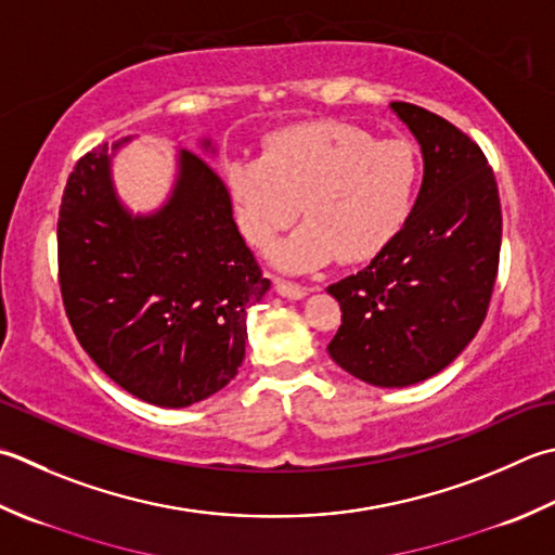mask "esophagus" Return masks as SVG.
<instances>
[{
    "mask_svg": "<svg viewBox=\"0 0 555 555\" xmlns=\"http://www.w3.org/2000/svg\"><path fill=\"white\" fill-rule=\"evenodd\" d=\"M274 284H276V293H279V296L291 298V300H300V298H306L308 293H310V288H308V286L291 284V281H284V279H276Z\"/></svg>",
    "mask_w": 555,
    "mask_h": 555,
    "instance_id": "esophagus-1",
    "label": "esophagus"
}]
</instances>
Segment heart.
I'll return each instance as SVG.
<instances>
[{"instance_id": "heart-1", "label": "heart", "mask_w": 555, "mask_h": 555, "mask_svg": "<svg viewBox=\"0 0 555 555\" xmlns=\"http://www.w3.org/2000/svg\"><path fill=\"white\" fill-rule=\"evenodd\" d=\"M225 180L241 233L259 249L298 211L308 216L271 259L284 271H312L336 257L371 259L404 231L421 158L406 139L377 141L363 127L324 119L279 132L264 156L233 158Z\"/></svg>"}]
</instances>
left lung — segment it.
Instances as JSON below:
<instances>
[{
	"label": "left lung",
	"mask_w": 555,
	"mask_h": 555,
	"mask_svg": "<svg viewBox=\"0 0 555 555\" xmlns=\"http://www.w3.org/2000/svg\"><path fill=\"white\" fill-rule=\"evenodd\" d=\"M389 107L421 146V192L404 231L327 288L341 306L327 351L367 385L409 387L448 367L479 332L503 216L493 170L469 137L418 105Z\"/></svg>",
	"instance_id": "left-lung-1"
}]
</instances>
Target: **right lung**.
<instances>
[{
    "label": "right lung",
    "instance_id": "add662e5",
    "mask_svg": "<svg viewBox=\"0 0 555 555\" xmlns=\"http://www.w3.org/2000/svg\"><path fill=\"white\" fill-rule=\"evenodd\" d=\"M132 137L76 163L57 221L60 288L76 339L129 395L163 409L211 397L245 358L247 308L269 279L233 221L209 163L178 151V172L156 211L119 199L113 158ZM216 154L211 139L199 141Z\"/></svg>",
    "mask_w": 555,
    "mask_h": 555
}]
</instances>
